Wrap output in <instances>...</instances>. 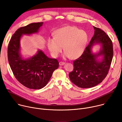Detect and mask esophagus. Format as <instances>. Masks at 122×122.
Returning <instances> with one entry per match:
<instances>
[{"mask_svg":"<svg viewBox=\"0 0 122 122\" xmlns=\"http://www.w3.org/2000/svg\"><path fill=\"white\" fill-rule=\"evenodd\" d=\"M65 64V63L63 62H59V65L60 66H63Z\"/></svg>","mask_w":122,"mask_h":122,"instance_id":"obj_1","label":"esophagus"}]
</instances>
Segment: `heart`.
<instances>
[{"instance_id": "b5f03b06", "label": "heart", "mask_w": 122, "mask_h": 122, "mask_svg": "<svg viewBox=\"0 0 122 122\" xmlns=\"http://www.w3.org/2000/svg\"><path fill=\"white\" fill-rule=\"evenodd\" d=\"M88 40L87 32L76 26H68L57 30L54 37L47 39V46L51 55L56 57L62 51L64 56L75 59L84 52Z\"/></svg>"}]
</instances>
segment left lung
<instances>
[{
  "mask_svg": "<svg viewBox=\"0 0 122 122\" xmlns=\"http://www.w3.org/2000/svg\"><path fill=\"white\" fill-rule=\"evenodd\" d=\"M93 27L94 35L81 56L73 62L74 70L69 75L71 81L80 88H91L102 82L108 74L113 58L112 41L104 31ZM96 44H100L101 48L94 54L92 48ZM101 56L103 58L100 61L97 58Z\"/></svg>",
  "mask_w": 122,
  "mask_h": 122,
  "instance_id": "8db88e82",
  "label": "left lung"
}]
</instances>
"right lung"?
I'll use <instances>...</instances> for the list:
<instances>
[{"label": "right lung", "mask_w": 122, "mask_h": 122, "mask_svg": "<svg viewBox=\"0 0 122 122\" xmlns=\"http://www.w3.org/2000/svg\"><path fill=\"white\" fill-rule=\"evenodd\" d=\"M43 24V22L32 23L19 28L8 46V61L15 77L23 86L32 89L44 87L59 67L57 60L48 58L41 50L27 59H23L20 55V40L22 35L38 33Z\"/></svg>", "instance_id": "obj_1"}]
</instances>
